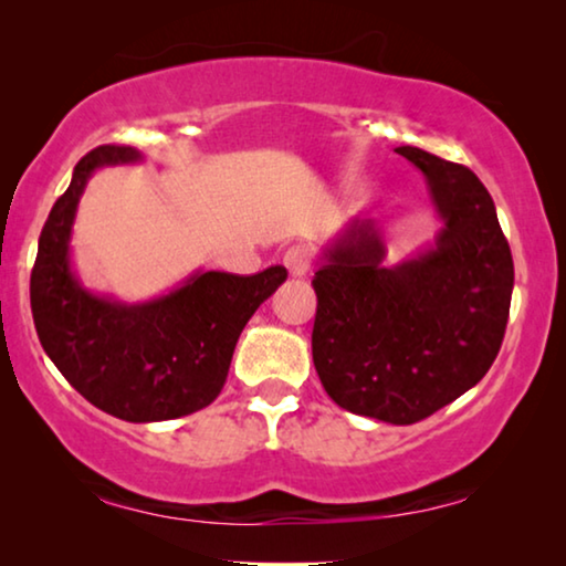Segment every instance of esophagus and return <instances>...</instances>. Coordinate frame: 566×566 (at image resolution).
<instances>
[{"label": "esophagus", "instance_id": "esophagus-1", "mask_svg": "<svg viewBox=\"0 0 566 566\" xmlns=\"http://www.w3.org/2000/svg\"><path fill=\"white\" fill-rule=\"evenodd\" d=\"M308 262H312V254H308L304 244H293L283 252V265L289 268V273L293 277H304L308 270Z\"/></svg>", "mask_w": 566, "mask_h": 566}]
</instances>
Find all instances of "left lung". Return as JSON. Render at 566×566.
Segmentation results:
<instances>
[{
  "label": "left lung",
  "mask_w": 566,
  "mask_h": 566,
  "mask_svg": "<svg viewBox=\"0 0 566 566\" xmlns=\"http://www.w3.org/2000/svg\"><path fill=\"white\" fill-rule=\"evenodd\" d=\"M443 221L436 242L386 265L381 229L353 219L314 273V368L347 412L420 422L482 381L513 298V254L494 200L469 167L399 146Z\"/></svg>",
  "instance_id": "left-lung-1"
}]
</instances>
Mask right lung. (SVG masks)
<instances>
[{"mask_svg": "<svg viewBox=\"0 0 566 566\" xmlns=\"http://www.w3.org/2000/svg\"><path fill=\"white\" fill-rule=\"evenodd\" d=\"M134 146H97L74 167L38 239L30 308L41 345L69 384L103 412L126 422H161L198 412L227 384L244 324L289 273L198 270L180 289L123 304L82 285L72 268V227L92 172L134 165Z\"/></svg>", "mask_w": 566, "mask_h": 566, "instance_id": "add662e5", "label": "right lung"}]
</instances>
